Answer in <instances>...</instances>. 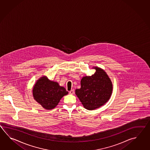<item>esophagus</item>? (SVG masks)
<instances>
[{
	"label": "esophagus",
	"mask_w": 150,
	"mask_h": 150,
	"mask_svg": "<svg viewBox=\"0 0 150 150\" xmlns=\"http://www.w3.org/2000/svg\"><path fill=\"white\" fill-rule=\"evenodd\" d=\"M74 89H72V90H71V91H70L69 92V93H70V94H74Z\"/></svg>",
	"instance_id": "obj_1"
}]
</instances>
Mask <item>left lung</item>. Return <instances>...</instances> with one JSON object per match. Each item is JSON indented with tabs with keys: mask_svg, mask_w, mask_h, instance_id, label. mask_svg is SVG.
Listing matches in <instances>:
<instances>
[{
	"mask_svg": "<svg viewBox=\"0 0 150 150\" xmlns=\"http://www.w3.org/2000/svg\"><path fill=\"white\" fill-rule=\"evenodd\" d=\"M96 72L91 76H83L81 87L76 94L85 108L92 110L98 108L108 101L112 91V84L105 71L93 67Z\"/></svg>",
	"mask_w": 150,
	"mask_h": 150,
	"instance_id": "8db88e82",
	"label": "left lung"
}]
</instances>
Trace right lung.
<instances>
[{"label":"right lung","mask_w":150,"mask_h":150,"mask_svg":"<svg viewBox=\"0 0 150 150\" xmlns=\"http://www.w3.org/2000/svg\"><path fill=\"white\" fill-rule=\"evenodd\" d=\"M68 92L58 83L50 81L46 76L37 80L33 88L34 99L47 110L54 109Z\"/></svg>","instance_id":"right-lung-1"}]
</instances>
